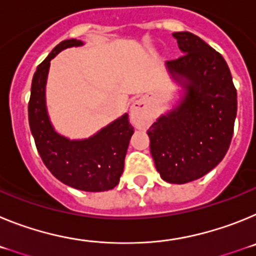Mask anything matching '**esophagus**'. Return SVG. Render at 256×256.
<instances>
[{"instance_id":"esophagus-1","label":"esophagus","mask_w":256,"mask_h":256,"mask_svg":"<svg viewBox=\"0 0 256 256\" xmlns=\"http://www.w3.org/2000/svg\"><path fill=\"white\" fill-rule=\"evenodd\" d=\"M130 119H132L133 124L136 126H138V128H141L150 119V115H148V108H146V104L142 100L136 101L132 105V108H130Z\"/></svg>"}]
</instances>
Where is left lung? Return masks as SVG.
<instances>
[{"mask_svg":"<svg viewBox=\"0 0 256 256\" xmlns=\"http://www.w3.org/2000/svg\"><path fill=\"white\" fill-rule=\"evenodd\" d=\"M183 55L166 68L184 88L180 105L148 128L150 151L160 177L191 182L227 154L237 114V92L223 56L190 32L173 33Z\"/></svg>","mask_w":256,"mask_h":256,"instance_id":"8db88e82","label":"left lung"}]
</instances>
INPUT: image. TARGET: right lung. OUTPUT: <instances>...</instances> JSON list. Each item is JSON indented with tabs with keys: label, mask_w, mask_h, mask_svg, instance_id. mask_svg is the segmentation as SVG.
<instances>
[{
	"label": "right lung",
	"mask_w": 256,
	"mask_h": 256,
	"mask_svg": "<svg viewBox=\"0 0 256 256\" xmlns=\"http://www.w3.org/2000/svg\"><path fill=\"white\" fill-rule=\"evenodd\" d=\"M82 44L78 40H62L38 65L28 104L29 126L42 162L58 180L80 191H108L120 180L126 148L133 134L128 114L90 138L70 141L55 132L46 108L44 90L50 61L62 50Z\"/></svg>",
	"instance_id": "1"
}]
</instances>
